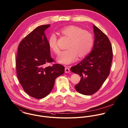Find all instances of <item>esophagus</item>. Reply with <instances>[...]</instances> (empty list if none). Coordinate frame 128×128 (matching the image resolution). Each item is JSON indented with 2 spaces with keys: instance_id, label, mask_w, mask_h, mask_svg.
<instances>
[{
  "instance_id": "1",
  "label": "esophagus",
  "mask_w": 128,
  "mask_h": 128,
  "mask_svg": "<svg viewBox=\"0 0 128 128\" xmlns=\"http://www.w3.org/2000/svg\"><path fill=\"white\" fill-rule=\"evenodd\" d=\"M65 71L66 73H68L70 72V69L68 67H66L65 69Z\"/></svg>"
}]
</instances>
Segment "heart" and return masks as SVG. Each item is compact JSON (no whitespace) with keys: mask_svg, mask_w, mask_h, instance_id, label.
Segmentation results:
<instances>
[{"mask_svg":"<svg viewBox=\"0 0 128 128\" xmlns=\"http://www.w3.org/2000/svg\"><path fill=\"white\" fill-rule=\"evenodd\" d=\"M60 32L68 38L69 49L61 51L57 58L58 62L69 64L75 62L78 57L87 55L91 50L94 44L92 34L88 30H84L77 26H69L60 30ZM48 44L52 51L58 54L59 48L57 46V38L55 34H51L48 40Z\"/></svg>","mask_w":128,"mask_h":128,"instance_id":"obj_1","label":"heart"}]
</instances>
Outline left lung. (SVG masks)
<instances>
[{"label":"left lung","mask_w":128,"mask_h":128,"mask_svg":"<svg viewBox=\"0 0 128 128\" xmlns=\"http://www.w3.org/2000/svg\"><path fill=\"white\" fill-rule=\"evenodd\" d=\"M94 41L91 52L81 62L71 68L80 76L75 86L77 92L86 96L96 93L109 76L113 58L111 44L108 37L94 25Z\"/></svg>","instance_id":"1"}]
</instances>
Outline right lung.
<instances>
[{
    "label": "right lung",
    "instance_id": "add662e5",
    "mask_svg": "<svg viewBox=\"0 0 128 128\" xmlns=\"http://www.w3.org/2000/svg\"><path fill=\"white\" fill-rule=\"evenodd\" d=\"M50 25L39 26L20 43L16 57V71L23 88L30 96L41 99L52 90L55 80L64 73V67L59 64L44 67L54 62L44 31Z\"/></svg>",
    "mask_w": 128,
    "mask_h": 128
}]
</instances>
